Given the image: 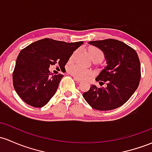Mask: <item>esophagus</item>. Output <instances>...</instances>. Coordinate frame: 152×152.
<instances>
[{
	"mask_svg": "<svg viewBox=\"0 0 152 152\" xmlns=\"http://www.w3.org/2000/svg\"><path fill=\"white\" fill-rule=\"evenodd\" d=\"M73 79H74V80L76 81V82H81V79H78V78L76 77V76H74V77H73Z\"/></svg>",
	"mask_w": 152,
	"mask_h": 152,
	"instance_id": "1",
	"label": "esophagus"
}]
</instances>
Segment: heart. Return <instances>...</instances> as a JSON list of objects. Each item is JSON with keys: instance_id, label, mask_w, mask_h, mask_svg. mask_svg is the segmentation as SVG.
<instances>
[{"instance_id": "b5f03b06", "label": "heart", "mask_w": 152, "mask_h": 152, "mask_svg": "<svg viewBox=\"0 0 152 152\" xmlns=\"http://www.w3.org/2000/svg\"><path fill=\"white\" fill-rule=\"evenodd\" d=\"M78 51L76 50L73 53L70 57L69 61H73L74 58H76V55H77ZM89 54L91 59L94 60H99V61H102L104 58V53L103 52L99 50V48H91L89 50ZM68 71L73 76H76V77L79 78V79H86L88 76L91 74V72L89 69L83 67V66H79V65L76 64H70L68 66L67 68Z\"/></svg>"}]
</instances>
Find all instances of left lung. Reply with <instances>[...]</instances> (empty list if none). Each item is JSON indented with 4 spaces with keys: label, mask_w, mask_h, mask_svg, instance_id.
I'll list each match as a JSON object with an SVG mask.
<instances>
[{
    "label": "left lung",
    "mask_w": 152,
    "mask_h": 152,
    "mask_svg": "<svg viewBox=\"0 0 152 152\" xmlns=\"http://www.w3.org/2000/svg\"><path fill=\"white\" fill-rule=\"evenodd\" d=\"M89 44L104 53L107 66L96 76L99 84L91 85L83 94L85 100L97 110H111L122 106L137 89L141 79V64L136 52L123 42L113 39L90 41Z\"/></svg>",
    "instance_id": "8db88e82"
}]
</instances>
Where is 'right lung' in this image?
<instances>
[{"mask_svg": "<svg viewBox=\"0 0 152 152\" xmlns=\"http://www.w3.org/2000/svg\"><path fill=\"white\" fill-rule=\"evenodd\" d=\"M84 42L68 43L45 38L21 50L13 73L15 91L24 102L42 107L56 94L63 75H53L50 66L64 67Z\"/></svg>", "mask_w": 152, "mask_h": 152, "instance_id": "add662e5", "label": "right lung"}]
</instances>
